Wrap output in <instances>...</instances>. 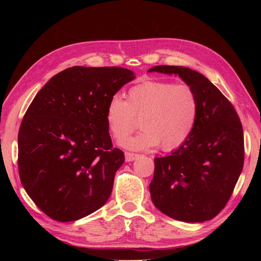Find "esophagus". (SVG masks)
Listing matches in <instances>:
<instances>
[{
	"mask_svg": "<svg viewBox=\"0 0 261 261\" xmlns=\"http://www.w3.org/2000/svg\"><path fill=\"white\" fill-rule=\"evenodd\" d=\"M124 157H125V162L130 163V162H134V160H136L138 157H139V154L134 153V152H125Z\"/></svg>",
	"mask_w": 261,
	"mask_h": 261,
	"instance_id": "34e87169",
	"label": "esophagus"
}]
</instances>
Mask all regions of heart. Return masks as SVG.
<instances>
[{
    "instance_id": "1",
    "label": "heart",
    "mask_w": 261,
    "mask_h": 261,
    "mask_svg": "<svg viewBox=\"0 0 261 261\" xmlns=\"http://www.w3.org/2000/svg\"><path fill=\"white\" fill-rule=\"evenodd\" d=\"M198 98L194 88L178 83L147 81L132 86L126 101L120 95L110 98L105 121L111 136L121 141L133 130L141 118L143 130L121 145L134 150H147L160 145L165 151L181 146L195 127Z\"/></svg>"
}]
</instances>
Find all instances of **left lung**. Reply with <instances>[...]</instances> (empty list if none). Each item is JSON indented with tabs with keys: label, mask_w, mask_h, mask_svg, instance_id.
Instances as JSON below:
<instances>
[{
	"label": "left lung",
	"mask_w": 261,
	"mask_h": 261,
	"mask_svg": "<svg viewBox=\"0 0 261 261\" xmlns=\"http://www.w3.org/2000/svg\"><path fill=\"white\" fill-rule=\"evenodd\" d=\"M148 71L178 75L198 98L191 137L169 156L154 158L151 201L160 212L182 222L213 219L228 203L245 162L239 116L219 88L196 70L154 66Z\"/></svg>",
	"instance_id": "obj_1"
}]
</instances>
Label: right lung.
<instances>
[{
    "label": "right lung",
    "instance_id": "right-lung-1",
    "mask_svg": "<svg viewBox=\"0 0 261 261\" xmlns=\"http://www.w3.org/2000/svg\"><path fill=\"white\" fill-rule=\"evenodd\" d=\"M135 79L122 67L74 66L51 77L33 98L19 130V174L49 218L70 222L107 203L124 153L112 148L105 111Z\"/></svg>",
    "mask_w": 261,
    "mask_h": 261
}]
</instances>
